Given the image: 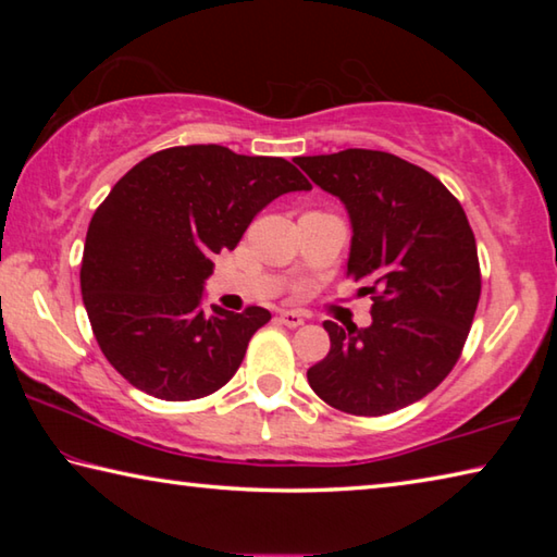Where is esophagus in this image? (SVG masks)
<instances>
[{"label":"esophagus","instance_id":"esophagus-1","mask_svg":"<svg viewBox=\"0 0 557 557\" xmlns=\"http://www.w3.org/2000/svg\"><path fill=\"white\" fill-rule=\"evenodd\" d=\"M277 319H280V324H285L289 329H297V326L305 324V317H301L299 312H292V309H285V312H280Z\"/></svg>","mask_w":557,"mask_h":557}]
</instances>
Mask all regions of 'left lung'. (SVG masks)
<instances>
[{
    "mask_svg": "<svg viewBox=\"0 0 557 557\" xmlns=\"http://www.w3.org/2000/svg\"><path fill=\"white\" fill-rule=\"evenodd\" d=\"M346 206V275L371 295V326L324 322L326 358L307 371L312 391L348 414H388L447 379L482 295L476 240L461 203L422 166L375 149L297 157Z\"/></svg>",
    "mask_w": 557,
    "mask_h": 557,
    "instance_id": "left-lung-1",
    "label": "left lung"
}]
</instances>
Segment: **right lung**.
<instances>
[{"label":"right lung","instance_id":"1","mask_svg":"<svg viewBox=\"0 0 557 557\" xmlns=\"http://www.w3.org/2000/svg\"><path fill=\"white\" fill-rule=\"evenodd\" d=\"M312 184L282 157L221 145L169 147L112 186L88 225L83 305L122 379L162 400H196L228 383L262 307H201L213 256L233 250L270 201Z\"/></svg>","mask_w":557,"mask_h":557}]
</instances>
